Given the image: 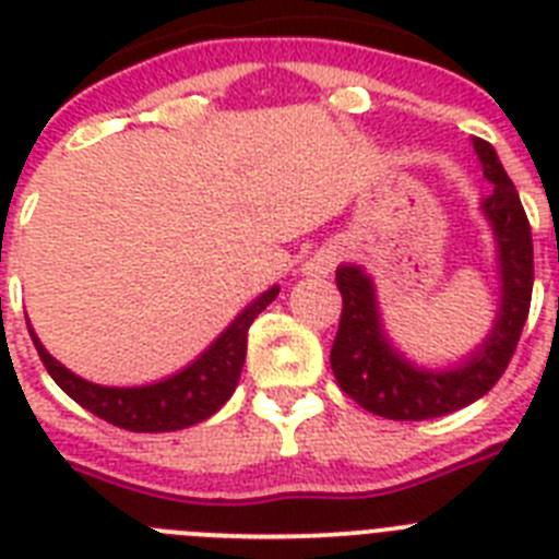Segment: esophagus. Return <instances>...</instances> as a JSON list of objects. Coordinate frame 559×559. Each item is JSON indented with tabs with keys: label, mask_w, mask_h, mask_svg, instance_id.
<instances>
[{
	"label": "esophagus",
	"mask_w": 559,
	"mask_h": 559,
	"mask_svg": "<svg viewBox=\"0 0 559 559\" xmlns=\"http://www.w3.org/2000/svg\"><path fill=\"white\" fill-rule=\"evenodd\" d=\"M335 263H338V249L335 246H322V249H316L305 260L299 271H302V276H328L335 269Z\"/></svg>",
	"instance_id": "obj_1"
}]
</instances>
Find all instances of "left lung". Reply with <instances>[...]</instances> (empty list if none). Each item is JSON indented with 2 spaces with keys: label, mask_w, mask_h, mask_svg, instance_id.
<instances>
[{
  "label": "left lung",
  "mask_w": 559,
  "mask_h": 559,
  "mask_svg": "<svg viewBox=\"0 0 559 559\" xmlns=\"http://www.w3.org/2000/svg\"><path fill=\"white\" fill-rule=\"evenodd\" d=\"M473 151L481 162L484 179L492 185L478 210L496 243L498 310L490 333L471 353L448 367L417 364L389 335L380 313L378 285L367 269L358 263H341L335 269L344 310L330 367L338 386L378 417L431 419L476 403L503 374L530 316L535 283L530 221L496 147L473 136Z\"/></svg>",
  "instance_id": "obj_1"
}]
</instances>
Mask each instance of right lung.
Segmentation results:
<instances>
[{
  "instance_id": "right-lung-1",
  "label": "right lung",
  "mask_w": 559,
  "mask_h": 559,
  "mask_svg": "<svg viewBox=\"0 0 559 559\" xmlns=\"http://www.w3.org/2000/svg\"><path fill=\"white\" fill-rule=\"evenodd\" d=\"M276 296H280V285H271L269 290L251 299L226 324L224 333L212 341L199 358L190 360L179 372L153 380V383H142V386H103V383H92V380L81 378V374L63 367L61 360L52 358L29 322L27 330L33 335V344H36L47 372L52 374V380L69 397L75 400L78 406L97 414V417L111 423V426L126 428V431H181V428H190L195 423L210 419L231 397L237 380H240V372H243L246 335H249L251 322L274 302Z\"/></svg>"
}]
</instances>
